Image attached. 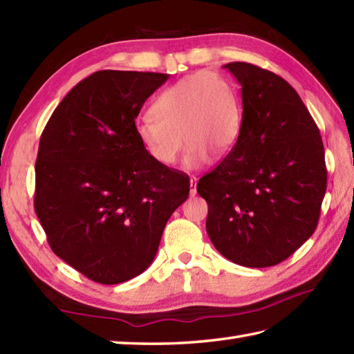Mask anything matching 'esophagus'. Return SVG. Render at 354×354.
Segmentation results:
<instances>
[{
	"mask_svg": "<svg viewBox=\"0 0 354 354\" xmlns=\"http://www.w3.org/2000/svg\"><path fill=\"white\" fill-rule=\"evenodd\" d=\"M196 185H198V178L196 176H192L190 178V194L194 196L196 194Z\"/></svg>",
	"mask_w": 354,
	"mask_h": 354,
	"instance_id": "1",
	"label": "esophagus"
}]
</instances>
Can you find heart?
Instances as JSON below:
<instances>
[{"label":"heart","mask_w":354,"mask_h":354,"mask_svg":"<svg viewBox=\"0 0 354 354\" xmlns=\"http://www.w3.org/2000/svg\"><path fill=\"white\" fill-rule=\"evenodd\" d=\"M153 117H142L135 132L149 156L171 165L184 147L189 170L204 165L209 153L222 156L234 146L242 126L239 95L227 79L213 71L193 73L165 88L152 106Z\"/></svg>","instance_id":"b5f03b06"}]
</instances>
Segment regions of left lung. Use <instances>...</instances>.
<instances>
[{
  "mask_svg": "<svg viewBox=\"0 0 354 354\" xmlns=\"http://www.w3.org/2000/svg\"><path fill=\"white\" fill-rule=\"evenodd\" d=\"M242 86L239 138L196 190L207 232L225 259L248 268L286 260L317 230L327 189L324 146L298 93L246 62L223 65Z\"/></svg>",
  "mask_w": 354,
  "mask_h": 354,
  "instance_id": "left-lung-1",
  "label": "left lung"
}]
</instances>
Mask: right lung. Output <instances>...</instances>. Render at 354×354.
I'll return each instance as SVG.
<instances>
[{"label":"right lung","instance_id":"obj_1","mask_svg":"<svg viewBox=\"0 0 354 354\" xmlns=\"http://www.w3.org/2000/svg\"><path fill=\"white\" fill-rule=\"evenodd\" d=\"M169 74L97 71L64 97L42 132L35 212L53 252L89 280L118 284L153 261L190 179L158 164L135 118Z\"/></svg>","mask_w":354,"mask_h":354}]
</instances>
